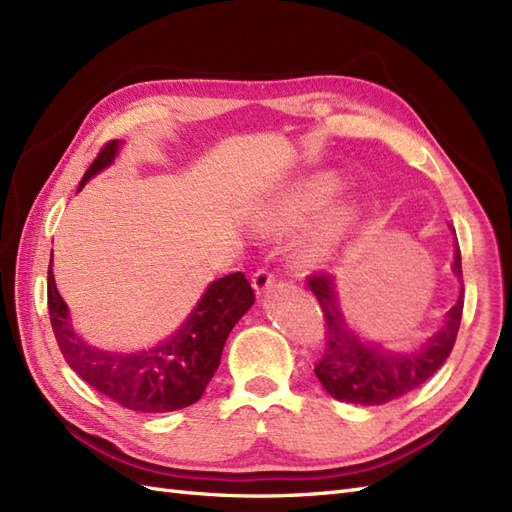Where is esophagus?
<instances>
[{
  "label": "esophagus",
  "instance_id": "1",
  "mask_svg": "<svg viewBox=\"0 0 512 512\" xmlns=\"http://www.w3.org/2000/svg\"><path fill=\"white\" fill-rule=\"evenodd\" d=\"M273 282H275V278H273V273L269 269H258L252 275V286H254L258 295H265L267 290L273 286Z\"/></svg>",
  "mask_w": 512,
  "mask_h": 512
}]
</instances>
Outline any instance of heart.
I'll list each match as a JSON object with an SVG mask.
<instances>
[{
    "label": "heart",
    "instance_id": "heart-1",
    "mask_svg": "<svg viewBox=\"0 0 512 512\" xmlns=\"http://www.w3.org/2000/svg\"><path fill=\"white\" fill-rule=\"evenodd\" d=\"M342 189L340 176L334 172H312L280 189L256 211V224L267 232H293L306 226L312 217L336 200ZM355 222L351 206L325 213L297 243L295 258L303 267H319L336 256L340 243Z\"/></svg>",
    "mask_w": 512,
    "mask_h": 512
}]
</instances>
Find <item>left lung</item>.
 Listing matches in <instances>:
<instances>
[{"label": "left lung", "mask_w": 512, "mask_h": 512, "mask_svg": "<svg viewBox=\"0 0 512 512\" xmlns=\"http://www.w3.org/2000/svg\"><path fill=\"white\" fill-rule=\"evenodd\" d=\"M452 271L461 280V250H454ZM308 286L321 303L325 316V353L314 366L323 388L338 400L353 405H385L416 390L446 362L459 334L463 314V288L457 303L448 310L446 323L435 336L413 351H390L381 344L364 342L344 319L334 278L316 273Z\"/></svg>", "instance_id": "obj_1"}]
</instances>
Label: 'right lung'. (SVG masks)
I'll return each instance as SVG.
<instances>
[{
    "instance_id": "add662e5",
    "label": "right lung",
    "mask_w": 512,
    "mask_h": 512,
    "mask_svg": "<svg viewBox=\"0 0 512 512\" xmlns=\"http://www.w3.org/2000/svg\"><path fill=\"white\" fill-rule=\"evenodd\" d=\"M120 146V140L105 144L81 178L79 189L114 163ZM51 262L49 316L64 359L94 390L131 411L165 413L198 403L219 366L228 334L254 303V290L245 275L230 273L209 284L185 323L157 347L135 353L105 351L81 340L73 329L68 306L55 288Z\"/></svg>"
}]
</instances>
